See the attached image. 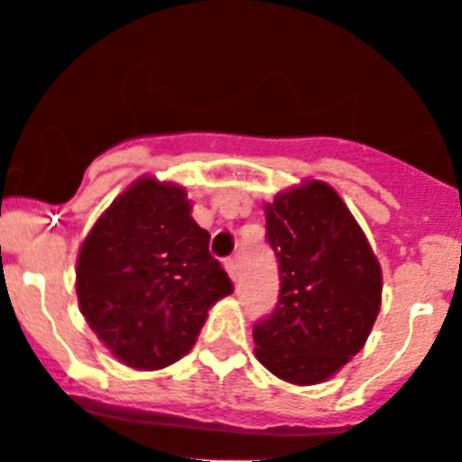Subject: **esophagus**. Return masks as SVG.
<instances>
[{
  "label": "esophagus",
  "mask_w": 462,
  "mask_h": 462,
  "mask_svg": "<svg viewBox=\"0 0 462 462\" xmlns=\"http://www.w3.org/2000/svg\"><path fill=\"white\" fill-rule=\"evenodd\" d=\"M236 269H239V267H236V257H227V260H226V272H227V276L232 278V281H236V273H239V272H236Z\"/></svg>",
  "instance_id": "34e87169"
}]
</instances>
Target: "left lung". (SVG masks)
Here are the masks:
<instances>
[{
  "label": "left lung",
  "instance_id": "left-lung-1",
  "mask_svg": "<svg viewBox=\"0 0 462 462\" xmlns=\"http://www.w3.org/2000/svg\"><path fill=\"white\" fill-rule=\"evenodd\" d=\"M276 251V310L255 324V356L290 384L327 382L371 336L382 306V269L340 195L319 180L264 202Z\"/></svg>",
  "mask_w": 462,
  "mask_h": 462
}]
</instances>
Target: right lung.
Wrapping results in <instances>:
<instances>
[{
    "label": "right lung",
    "instance_id": "add662e5",
    "mask_svg": "<svg viewBox=\"0 0 462 462\" xmlns=\"http://www.w3.org/2000/svg\"><path fill=\"white\" fill-rule=\"evenodd\" d=\"M180 184L140 177L94 223L76 267L80 313L110 355L135 371L180 361L207 313L232 294L209 232Z\"/></svg>",
    "mask_w": 462,
    "mask_h": 462
}]
</instances>
